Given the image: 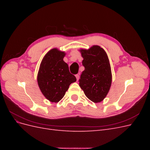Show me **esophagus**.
<instances>
[{
  "instance_id": "esophagus-1",
  "label": "esophagus",
  "mask_w": 150,
  "mask_h": 150,
  "mask_svg": "<svg viewBox=\"0 0 150 150\" xmlns=\"http://www.w3.org/2000/svg\"><path fill=\"white\" fill-rule=\"evenodd\" d=\"M76 79H77V81H78L79 79V74H76Z\"/></svg>"
}]
</instances>
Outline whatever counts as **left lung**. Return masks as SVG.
I'll use <instances>...</instances> for the list:
<instances>
[{
  "instance_id": "1",
  "label": "left lung",
  "mask_w": 150,
  "mask_h": 150,
  "mask_svg": "<svg viewBox=\"0 0 150 150\" xmlns=\"http://www.w3.org/2000/svg\"><path fill=\"white\" fill-rule=\"evenodd\" d=\"M84 70L81 75L79 86L91 101L100 103L110 89L112 73L106 51L99 46L79 50Z\"/></svg>"
}]
</instances>
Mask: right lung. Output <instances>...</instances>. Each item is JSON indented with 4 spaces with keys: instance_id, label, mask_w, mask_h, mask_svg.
Listing matches in <instances>:
<instances>
[{
    "instance_id": "add662e5",
    "label": "right lung",
    "mask_w": 150,
    "mask_h": 150,
    "mask_svg": "<svg viewBox=\"0 0 150 150\" xmlns=\"http://www.w3.org/2000/svg\"><path fill=\"white\" fill-rule=\"evenodd\" d=\"M65 52L54 48L48 51L40 62L38 73V83L40 91L47 100L57 103L64 97L69 85L76 81L70 73L63 59Z\"/></svg>"
}]
</instances>
